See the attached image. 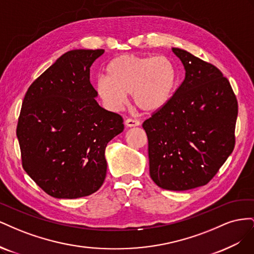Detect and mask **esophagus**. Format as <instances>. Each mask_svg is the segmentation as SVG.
<instances>
[{
	"label": "esophagus",
	"instance_id": "esophagus-1",
	"mask_svg": "<svg viewBox=\"0 0 254 254\" xmlns=\"http://www.w3.org/2000/svg\"><path fill=\"white\" fill-rule=\"evenodd\" d=\"M125 125H126L127 127H135V126H140L141 123H140V121H137V120L127 119V120L125 121Z\"/></svg>",
	"mask_w": 254,
	"mask_h": 254
}]
</instances>
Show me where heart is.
I'll use <instances>...</instances> for the list:
<instances>
[{
	"label": "heart",
	"instance_id": "heart-1",
	"mask_svg": "<svg viewBox=\"0 0 254 254\" xmlns=\"http://www.w3.org/2000/svg\"><path fill=\"white\" fill-rule=\"evenodd\" d=\"M106 76L95 81L96 93L106 108L119 111L128 94H133L140 110L152 113L165 107L174 95L177 71L165 56H136L124 54L110 60Z\"/></svg>",
	"mask_w": 254,
	"mask_h": 254
}]
</instances>
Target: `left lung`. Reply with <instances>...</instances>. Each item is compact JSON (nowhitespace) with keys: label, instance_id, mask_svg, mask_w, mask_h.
<instances>
[{"label":"left lung","instance_id":"8db88e82","mask_svg":"<svg viewBox=\"0 0 254 254\" xmlns=\"http://www.w3.org/2000/svg\"><path fill=\"white\" fill-rule=\"evenodd\" d=\"M172 50L186 77L143 128L153 182L164 190H188L205 186L232 153L238 106L216 66L184 50Z\"/></svg>","mask_w":254,"mask_h":254}]
</instances>
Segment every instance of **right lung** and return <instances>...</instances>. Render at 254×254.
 I'll return each instance as SVG.
<instances>
[{
  "label": "right lung",
  "mask_w": 254,
  "mask_h": 254,
  "mask_svg": "<svg viewBox=\"0 0 254 254\" xmlns=\"http://www.w3.org/2000/svg\"><path fill=\"white\" fill-rule=\"evenodd\" d=\"M104 50H73L28 88L17 126L22 165L55 198L89 196L103 186L105 149L124 130L120 114L102 108L90 67Z\"/></svg>",
  "instance_id": "1"
}]
</instances>
